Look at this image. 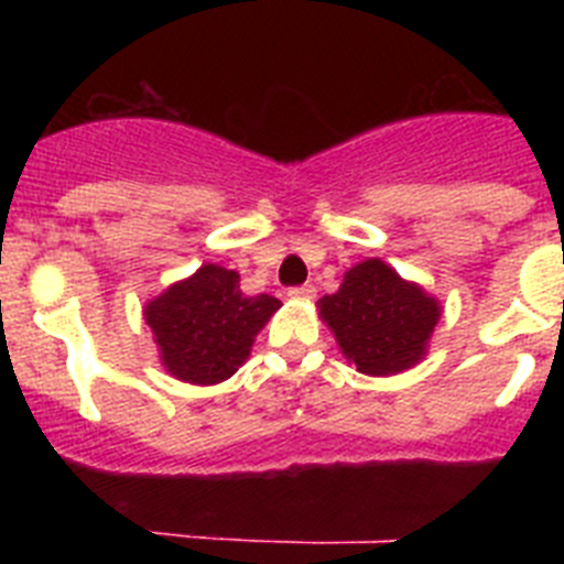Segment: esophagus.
<instances>
[{
	"label": "esophagus",
	"instance_id": "obj_1",
	"mask_svg": "<svg viewBox=\"0 0 564 564\" xmlns=\"http://www.w3.org/2000/svg\"><path fill=\"white\" fill-rule=\"evenodd\" d=\"M288 296H291V299H313V296H316V288H313V285L291 288V291H288Z\"/></svg>",
	"mask_w": 564,
	"mask_h": 564
}]
</instances>
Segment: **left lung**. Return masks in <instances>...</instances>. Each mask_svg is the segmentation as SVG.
I'll return each instance as SVG.
<instances>
[{"label": "left lung", "mask_w": 564, "mask_h": 564, "mask_svg": "<svg viewBox=\"0 0 564 564\" xmlns=\"http://www.w3.org/2000/svg\"><path fill=\"white\" fill-rule=\"evenodd\" d=\"M316 307L341 356L358 372L378 378L421 364L443 313L423 285L403 279L378 257L352 265L341 288L318 299Z\"/></svg>", "instance_id": "8db88e82"}]
</instances>
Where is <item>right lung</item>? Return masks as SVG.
Here are the masks:
<instances>
[{
  "label": "right lung",
  "instance_id": "right-lung-1",
  "mask_svg": "<svg viewBox=\"0 0 564 564\" xmlns=\"http://www.w3.org/2000/svg\"><path fill=\"white\" fill-rule=\"evenodd\" d=\"M282 302L268 293L246 296L239 273L206 262L172 282L143 307L163 370L183 383L212 387L248 361L253 338Z\"/></svg>",
  "mask_w": 564,
  "mask_h": 564
}]
</instances>
